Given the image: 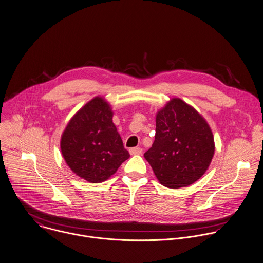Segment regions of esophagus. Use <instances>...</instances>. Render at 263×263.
Masks as SVG:
<instances>
[{"instance_id":"34e87169","label":"esophagus","mask_w":263,"mask_h":263,"mask_svg":"<svg viewBox=\"0 0 263 263\" xmlns=\"http://www.w3.org/2000/svg\"><path fill=\"white\" fill-rule=\"evenodd\" d=\"M129 153H130V155H141L143 153V149L140 147L132 148V149H129Z\"/></svg>"}]
</instances>
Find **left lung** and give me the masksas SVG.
<instances>
[{
    "mask_svg": "<svg viewBox=\"0 0 263 263\" xmlns=\"http://www.w3.org/2000/svg\"><path fill=\"white\" fill-rule=\"evenodd\" d=\"M213 154L212 132L193 107L175 98L157 113L155 140L144 156L160 183L171 189L194 183Z\"/></svg>",
    "mask_w": 263,
    "mask_h": 263,
    "instance_id": "1",
    "label": "left lung"
}]
</instances>
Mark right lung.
<instances>
[{
	"mask_svg": "<svg viewBox=\"0 0 263 263\" xmlns=\"http://www.w3.org/2000/svg\"><path fill=\"white\" fill-rule=\"evenodd\" d=\"M113 112L100 97L87 103L68 122L62 138V155L76 175L102 182L129 158L112 122Z\"/></svg>",
	"mask_w": 263,
	"mask_h": 263,
	"instance_id": "add662e5",
	"label": "right lung"
}]
</instances>
